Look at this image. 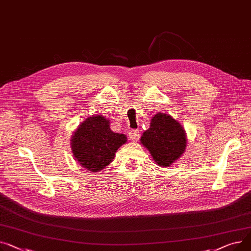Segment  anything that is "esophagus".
<instances>
[{
	"label": "esophagus",
	"instance_id": "esophagus-1",
	"mask_svg": "<svg viewBox=\"0 0 251 251\" xmlns=\"http://www.w3.org/2000/svg\"><path fill=\"white\" fill-rule=\"evenodd\" d=\"M128 137L131 142H138L140 138V131L138 129H130L128 131Z\"/></svg>",
	"mask_w": 251,
	"mask_h": 251
}]
</instances>
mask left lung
<instances>
[{
	"mask_svg": "<svg viewBox=\"0 0 251 251\" xmlns=\"http://www.w3.org/2000/svg\"><path fill=\"white\" fill-rule=\"evenodd\" d=\"M141 144L148 150L161 167H170L185 151L187 138L182 125L170 114L157 113L150 124V127L143 132Z\"/></svg>",
	"mask_w": 251,
	"mask_h": 251,
	"instance_id": "8db88e82",
	"label": "left lung"
}]
</instances>
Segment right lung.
Instances as JSON below:
<instances>
[{
	"label": "right lung",
	"instance_id": "obj_1",
	"mask_svg": "<svg viewBox=\"0 0 251 251\" xmlns=\"http://www.w3.org/2000/svg\"><path fill=\"white\" fill-rule=\"evenodd\" d=\"M126 141V135L110 129V121L104 115L95 114L81 123L74 131L71 150L83 168L99 172L111 163L116 151Z\"/></svg>",
	"mask_w": 251,
	"mask_h": 251
}]
</instances>
